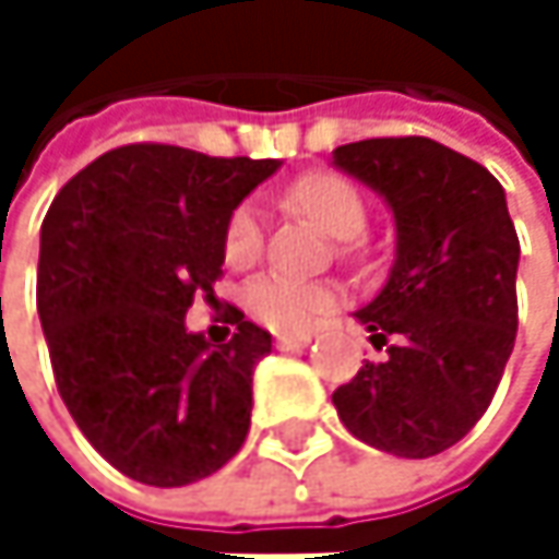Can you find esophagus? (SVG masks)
<instances>
[{
  "label": "esophagus",
  "instance_id": "1",
  "mask_svg": "<svg viewBox=\"0 0 559 559\" xmlns=\"http://www.w3.org/2000/svg\"><path fill=\"white\" fill-rule=\"evenodd\" d=\"M310 340H313V333H278L275 346L278 349H304V346H310Z\"/></svg>",
  "mask_w": 559,
  "mask_h": 559
}]
</instances>
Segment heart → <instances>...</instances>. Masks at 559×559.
<instances>
[{"instance_id": "heart-1", "label": "heart", "mask_w": 559, "mask_h": 559, "mask_svg": "<svg viewBox=\"0 0 559 559\" xmlns=\"http://www.w3.org/2000/svg\"><path fill=\"white\" fill-rule=\"evenodd\" d=\"M284 203L320 229L340 239L343 259H359V236L369 226V203L362 190L336 170H310L284 190ZM265 233L252 203H239L223 229V255L233 269H252L262 255ZM340 304L333 281H297L284 275H262L246 287V310L252 320L275 333H307L323 313Z\"/></svg>"}]
</instances>
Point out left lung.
<instances>
[{"label":"left lung","instance_id":"left-lung-1","mask_svg":"<svg viewBox=\"0 0 559 559\" xmlns=\"http://www.w3.org/2000/svg\"><path fill=\"white\" fill-rule=\"evenodd\" d=\"M333 165L389 200L397 255L356 317L382 362L333 391L362 443L424 460L460 443L492 404L518 333V233L502 183L424 135L340 145Z\"/></svg>","mask_w":559,"mask_h":559}]
</instances>
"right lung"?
<instances>
[{
    "instance_id": "add662e5",
    "label": "right lung",
    "mask_w": 559,
    "mask_h": 559,
    "mask_svg": "<svg viewBox=\"0 0 559 559\" xmlns=\"http://www.w3.org/2000/svg\"><path fill=\"white\" fill-rule=\"evenodd\" d=\"M278 165L122 145L73 174L41 223L38 317L57 391L135 483L190 486L246 443L272 333L226 304L236 333L210 346L183 313L200 294L216 304L226 219Z\"/></svg>"
}]
</instances>
